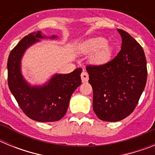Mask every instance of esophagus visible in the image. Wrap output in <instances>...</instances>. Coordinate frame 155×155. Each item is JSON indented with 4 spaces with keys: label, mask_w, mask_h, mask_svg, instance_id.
I'll return each instance as SVG.
<instances>
[{
    "label": "esophagus",
    "mask_w": 155,
    "mask_h": 155,
    "mask_svg": "<svg viewBox=\"0 0 155 155\" xmlns=\"http://www.w3.org/2000/svg\"><path fill=\"white\" fill-rule=\"evenodd\" d=\"M81 77V81L83 83H85V82H87L88 81V74L87 72H85V71L82 72Z\"/></svg>",
    "instance_id": "esophagus-1"
}]
</instances>
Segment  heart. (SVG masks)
Segmentation results:
<instances>
[{
	"label": "heart",
	"instance_id": "b5f03b06",
	"mask_svg": "<svg viewBox=\"0 0 155 155\" xmlns=\"http://www.w3.org/2000/svg\"><path fill=\"white\" fill-rule=\"evenodd\" d=\"M78 50L83 54H91L90 62L94 65L102 66L110 61L113 49L107 39L102 37L88 39L79 45Z\"/></svg>",
	"mask_w": 155,
	"mask_h": 155
}]
</instances>
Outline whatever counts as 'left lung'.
Instances as JSON below:
<instances>
[{
  "mask_svg": "<svg viewBox=\"0 0 155 155\" xmlns=\"http://www.w3.org/2000/svg\"><path fill=\"white\" fill-rule=\"evenodd\" d=\"M120 53L102 66H87L93 89V110L103 121L124 120L136 108L147 81V61L141 46L127 31Z\"/></svg>",
  "mask_w": 155,
  "mask_h": 155,
  "instance_id": "left-lung-1",
  "label": "left lung"
}]
</instances>
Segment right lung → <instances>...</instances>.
<instances>
[{"label":"right lung","mask_w":155,"mask_h":155,"mask_svg":"<svg viewBox=\"0 0 155 155\" xmlns=\"http://www.w3.org/2000/svg\"><path fill=\"white\" fill-rule=\"evenodd\" d=\"M55 39L40 31L25 36L14 48L8 61V82L11 92L21 110L31 120L42 123L58 121L68 109L74 91L81 84V68L70 74H55L46 83L31 85L21 74V59L31 46L43 39Z\"/></svg>","instance_id":"right-lung-1"}]
</instances>
